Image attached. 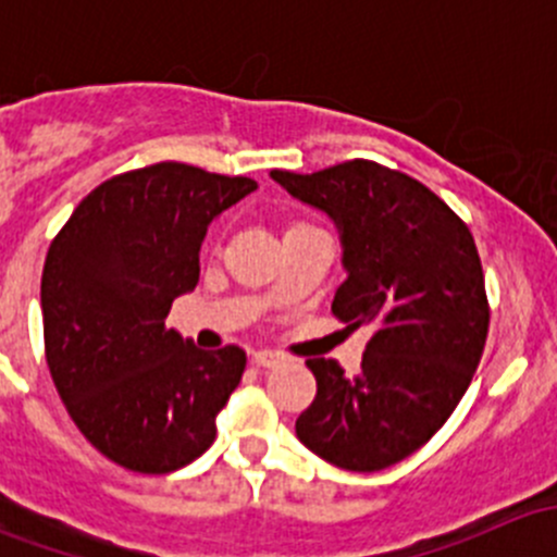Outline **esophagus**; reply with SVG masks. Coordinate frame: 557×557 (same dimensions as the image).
<instances>
[{
	"label": "esophagus",
	"instance_id": "34e87169",
	"mask_svg": "<svg viewBox=\"0 0 557 557\" xmlns=\"http://www.w3.org/2000/svg\"><path fill=\"white\" fill-rule=\"evenodd\" d=\"M252 363H256V367H263V369H274L283 363V356L274 350H256L252 352Z\"/></svg>",
	"mask_w": 557,
	"mask_h": 557
}]
</instances>
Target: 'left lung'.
<instances>
[{"label": "left lung", "instance_id": "8db88e82", "mask_svg": "<svg viewBox=\"0 0 557 557\" xmlns=\"http://www.w3.org/2000/svg\"><path fill=\"white\" fill-rule=\"evenodd\" d=\"M269 177L334 221L347 277L331 312L372 331L358 377L307 361L318 393L296 436L339 469H387L445 425L480 363L491 310L474 237L434 190L374 161Z\"/></svg>", "mask_w": 557, "mask_h": 557}]
</instances>
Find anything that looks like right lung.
<instances>
[{"label": "right lung", "instance_id": "right-lung-1", "mask_svg": "<svg viewBox=\"0 0 557 557\" xmlns=\"http://www.w3.org/2000/svg\"><path fill=\"white\" fill-rule=\"evenodd\" d=\"M256 188L161 161L94 188L50 243L39 290L50 377L83 436L123 469L166 474L215 440L245 350H199L166 314L199 283L207 226Z\"/></svg>", "mask_w": 557, "mask_h": 557}]
</instances>
